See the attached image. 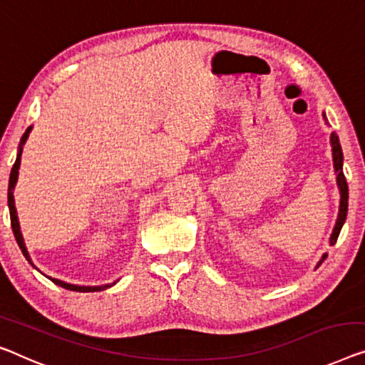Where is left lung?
<instances>
[{
  "mask_svg": "<svg viewBox=\"0 0 365 365\" xmlns=\"http://www.w3.org/2000/svg\"><path fill=\"white\" fill-rule=\"evenodd\" d=\"M331 145H332V161H334V170L337 173V186H339V191H341L339 217H337L334 232H332V235H331V245H334L337 237H339V232L342 229V225H344L346 217H347V200H349V189H347L344 173H342V150H341L339 138H337L336 131H332V135H331ZM326 257H327V253H326V255H323V258H321L319 265L326 260Z\"/></svg>",
  "mask_w": 365,
  "mask_h": 365,
  "instance_id": "1",
  "label": "left lung"
}]
</instances>
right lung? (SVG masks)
<instances>
[{
	"instance_id": "1",
	"label": "right lung",
	"mask_w": 365,
	"mask_h": 365,
	"mask_svg": "<svg viewBox=\"0 0 365 365\" xmlns=\"http://www.w3.org/2000/svg\"><path fill=\"white\" fill-rule=\"evenodd\" d=\"M29 131H31V126L28 130L24 131V135L21 136V145H19V153L18 156H16V161L13 165V170L11 174H9V186H8V207H9V217H11V227H13V234L16 237V242H18V245L21 248V252H23V255L26 257V260H28L31 265H33V262H31L29 258V253L26 250V245H24V240H23V235H21V230H19V222H18V214H16V207H14V197H13V189L16 186V181H18V170H19V165H21V155H23V145L26 143V140H28L29 136ZM34 267V265H33ZM52 282L56 284H59V287L66 288V289H71V292H82V293H88V292H102V289H107L112 287V284H103V287H77V284H71V283H64L61 282V279H56V278H51Z\"/></svg>"
}]
</instances>
